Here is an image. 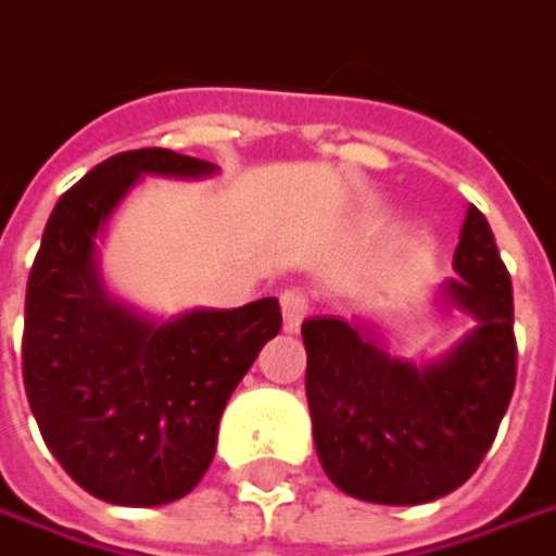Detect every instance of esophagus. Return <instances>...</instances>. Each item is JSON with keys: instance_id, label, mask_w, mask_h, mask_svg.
<instances>
[{"instance_id": "esophagus-1", "label": "esophagus", "mask_w": 556, "mask_h": 556, "mask_svg": "<svg viewBox=\"0 0 556 556\" xmlns=\"http://www.w3.org/2000/svg\"><path fill=\"white\" fill-rule=\"evenodd\" d=\"M279 305H282V324H286V330H299V324L308 314V295L302 289H286L279 295Z\"/></svg>"}]
</instances>
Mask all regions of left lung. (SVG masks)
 <instances>
[{
  "instance_id": "left-lung-1",
  "label": "left lung",
  "mask_w": 556,
  "mask_h": 556,
  "mask_svg": "<svg viewBox=\"0 0 556 556\" xmlns=\"http://www.w3.org/2000/svg\"><path fill=\"white\" fill-rule=\"evenodd\" d=\"M446 299L475 330L434 365L390 358L355 324L308 317L314 446L327 478L349 497L387 506L438 501L466 484L497 438L516 387L513 282L494 232L469 207Z\"/></svg>"
}]
</instances>
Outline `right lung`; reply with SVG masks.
Instances as JSON below:
<instances>
[{"label": "right lung", "instance_id": "right-lung-1", "mask_svg": "<svg viewBox=\"0 0 556 556\" xmlns=\"http://www.w3.org/2000/svg\"><path fill=\"white\" fill-rule=\"evenodd\" d=\"M144 173L207 176L176 150L115 153L52 207L24 299L21 371L59 466L122 506L185 497L213 463L219 415L282 327L277 299L153 324L106 299L93 239Z\"/></svg>", "mask_w": 556, "mask_h": 556}]
</instances>
